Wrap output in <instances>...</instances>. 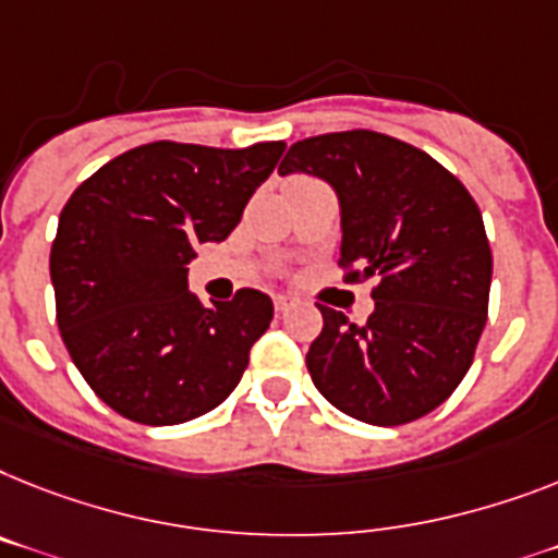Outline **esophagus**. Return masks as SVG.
Here are the masks:
<instances>
[{
    "mask_svg": "<svg viewBox=\"0 0 558 558\" xmlns=\"http://www.w3.org/2000/svg\"><path fill=\"white\" fill-rule=\"evenodd\" d=\"M299 299L293 296V293H276L274 296V305H276V311L279 313H284V311H290V307L296 305Z\"/></svg>",
    "mask_w": 558,
    "mask_h": 558,
    "instance_id": "obj_1",
    "label": "esophagus"
}]
</instances>
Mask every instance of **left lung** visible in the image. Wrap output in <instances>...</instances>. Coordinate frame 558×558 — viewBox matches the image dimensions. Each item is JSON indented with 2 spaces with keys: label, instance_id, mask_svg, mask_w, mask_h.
Here are the masks:
<instances>
[{
  "label": "left lung",
  "instance_id": "obj_1",
  "mask_svg": "<svg viewBox=\"0 0 558 558\" xmlns=\"http://www.w3.org/2000/svg\"><path fill=\"white\" fill-rule=\"evenodd\" d=\"M279 173L336 191L348 282L376 276L356 325L319 305L325 328L307 371L325 399L367 425L393 427L439 408L464 379L487 322L494 256L468 187L425 150L376 131L290 145Z\"/></svg>",
  "mask_w": 558,
  "mask_h": 558
}]
</instances>
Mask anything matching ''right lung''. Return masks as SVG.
I'll list each match as a JSON object with an SVG mask.
<instances>
[{
  "label": "right lung",
  "instance_id": "1",
  "mask_svg": "<svg viewBox=\"0 0 558 558\" xmlns=\"http://www.w3.org/2000/svg\"><path fill=\"white\" fill-rule=\"evenodd\" d=\"M282 150L150 142L102 165L62 207L50 247L62 342L124 418L179 425L242 379L274 302L242 288L205 307L187 290V262L196 245L228 239Z\"/></svg>",
  "mask_w": 558,
  "mask_h": 558
}]
</instances>
